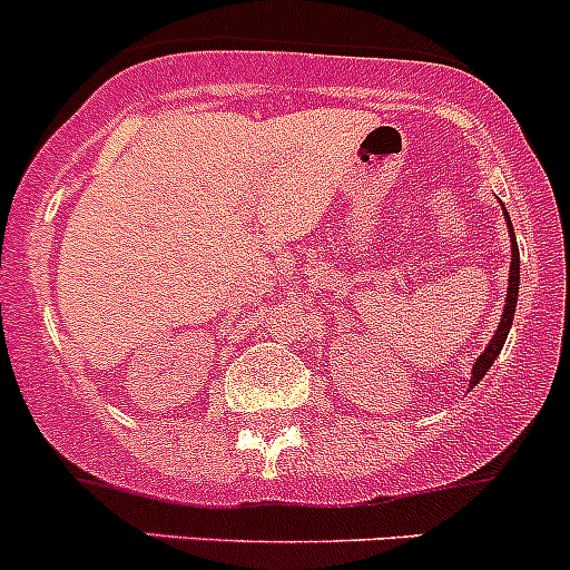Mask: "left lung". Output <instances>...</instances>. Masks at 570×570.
<instances>
[{
	"label": "left lung",
	"mask_w": 570,
	"mask_h": 570,
	"mask_svg": "<svg viewBox=\"0 0 570 570\" xmlns=\"http://www.w3.org/2000/svg\"><path fill=\"white\" fill-rule=\"evenodd\" d=\"M504 220H508V226H510L508 212H504ZM510 237H513V262H510V289H508V303H504L502 322H499V327H497V333H493L491 344H488L485 353H482L480 358L474 361V370H471V386H476V383L482 381V375H485V372L491 370V364H493V361H497V355L502 353L504 338H508L510 325H513V317H515V301H519V269H521V262H519V245H515L513 226H510Z\"/></svg>",
	"instance_id": "1"
}]
</instances>
